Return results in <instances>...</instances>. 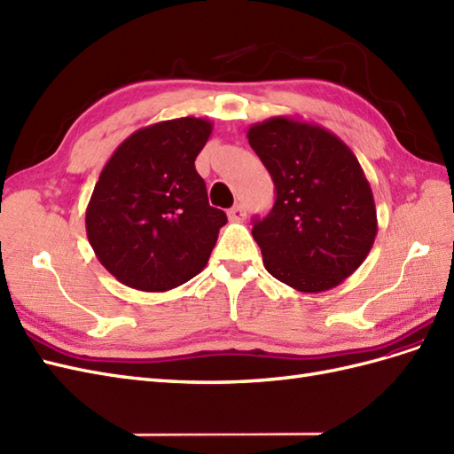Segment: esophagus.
Instances as JSON below:
<instances>
[{"label": "esophagus", "instance_id": "34e87169", "mask_svg": "<svg viewBox=\"0 0 454 454\" xmlns=\"http://www.w3.org/2000/svg\"><path fill=\"white\" fill-rule=\"evenodd\" d=\"M228 218L231 220V223H241V220L246 218V208H243L241 205H234L228 211Z\"/></svg>", "mask_w": 454, "mask_h": 454}]
</instances>
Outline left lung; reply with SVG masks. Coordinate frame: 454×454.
I'll return each instance as SVG.
<instances>
[{
	"label": "left lung",
	"mask_w": 454,
	"mask_h": 454,
	"mask_svg": "<svg viewBox=\"0 0 454 454\" xmlns=\"http://www.w3.org/2000/svg\"><path fill=\"white\" fill-rule=\"evenodd\" d=\"M249 145L270 172L272 211L254 218L264 269L303 294L340 286L378 234L376 203L358 159L318 124L272 116L251 124Z\"/></svg>",
	"instance_id": "8db88e82"
}]
</instances>
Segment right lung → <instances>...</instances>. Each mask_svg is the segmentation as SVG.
<instances>
[{"mask_svg": "<svg viewBox=\"0 0 454 454\" xmlns=\"http://www.w3.org/2000/svg\"><path fill=\"white\" fill-rule=\"evenodd\" d=\"M213 122L195 116L139 128L114 149L86 208L98 261L121 284L168 292L200 274L226 215L208 205L195 157Z\"/></svg>", "mask_w": 454, "mask_h": 454, "instance_id": "right-lung-1", "label": "right lung"}]
</instances>
